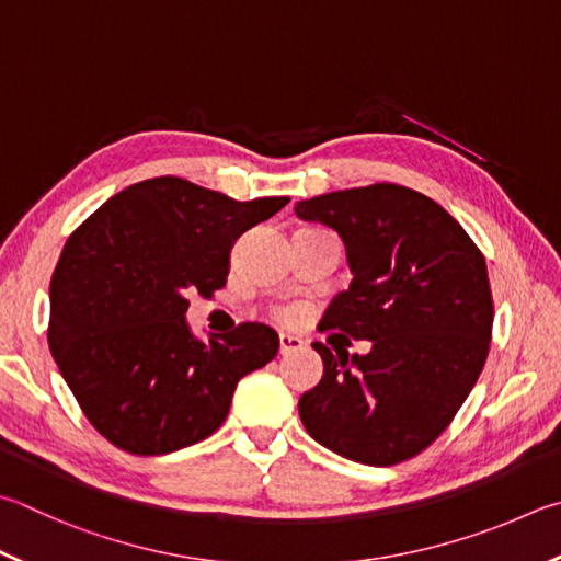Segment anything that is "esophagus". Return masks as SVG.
<instances>
[{"instance_id": "34e87169", "label": "esophagus", "mask_w": 561, "mask_h": 561, "mask_svg": "<svg viewBox=\"0 0 561 561\" xmlns=\"http://www.w3.org/2000/svg\"><path fill=\"white\" fill-rule=\"evenodd\" d=\"M304 348V341L297 339V335H289V333H282L279 335V353L282 355H289V353H297Z\"/></svg>"}]
</instances>
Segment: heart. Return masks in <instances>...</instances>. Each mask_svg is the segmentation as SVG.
Instances as JSON below:
<instances>
[{"label": "heart", "mask_w": 561, "mask_h": 561, "mask_svg": "<svg viewBox=\"0 0 561 561\" xmlns=\"http://www.w3.org/2000/svg\"><path fill=\"white\" fill-rule=\"evenodd\" d=\"M274 313H277V319H279L282 323H294V321H299V316H301V311H299V309H291V307L277 309Z\"/></svg>", "instance_id": "b5f03b06"}]
</instances>
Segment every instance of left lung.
Here are the masks:
<instances>
[{"instance_id":"obj_1","label":"left lung","mask_w":561,"mask_h":561,"mask_svg":"<svg viewBox=\"0 0 561 561\" xmlns=\"http://www.w3.org/2000/svg\"><path fill=\"white\" fill-rule=\"evenodd\" d=\"M294 210L339 232L353 272L319 331H341L331 345L343 332L374 341L368 356L313 343L323 378L301 394V422L351 461H407L451 424L491 351L483 252L439 203L397 183L323 193Z\"/></svg>"}]
</instances>
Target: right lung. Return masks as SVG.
I'll return each instance as SVG.
<instances>
[{
	"label": "right lung",
	"instance_id": "obj_1",
	"mask_svg": "<svg viewBox=\"0 0 561 561\" xmlns=\"http://www.w3.org/2000/svg\"><path fill=\"white\" fill-rule=\"evenodd\" d=\"M287 203L159 176L119 191L70 232L50 277L48 348L88 422L117 449L159 456L206 439L240 378L277 355V331L257 321L196 341L186 297L226 287L232 242Z\"/></svg>",
	"mask_w": 561,
	"mask_h": 561
}]
</instances>
